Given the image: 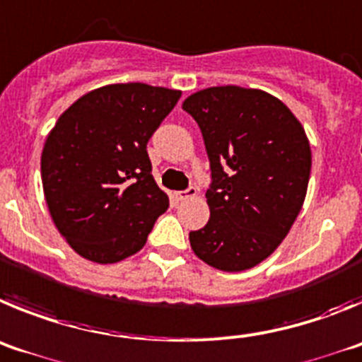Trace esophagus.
<instances>
[{"label": "esophagus", "mask_w": 362, "mask_h": 362, "mask_svg": "<svg viewBox=\"0 0 362 362\" xmlns=\"http://www.w3.org/2000/svg\"><path fill=\"white\" fill-rule=\"evenodd\" d=\"M194 194H197V189L189 187V189H185V191H177V193H173V198H175V202H184V200H187V198L194 197Z\"/></svg>", "instance_id": "esophagus-1"}]
</instances>
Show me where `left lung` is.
Instances as JSON below:
<instances>
[{"label": "left lung", "instance_id": "obj_1", "mask_svg": "<svg viewBox=\"0 0 362 362\" xmlns=\"http://www.w3.org/2000/svg\"><path fill=\"white\" fill-rule=\"evenodd\" d=\"M182 108L200 126L213 177L211 218L189 233L191 249L223 272L252 269L301 211L312 168L307 133L281 100L254 88H205Z\"/></svg>", "mask_w": 362, "mask_h": 362}]
</instances>
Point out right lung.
I'll return each instance as SVG.
<instances>
[{"mask_svg": "<svg viewBox=\"0 0 362 362\" xmlns=\"http://www.w3.org/2000/svg\"><path fill=\"white\" fill-rule=\"evenodd\" d=\"M180 95L144 83L108 84L77 99L48 133L41 155L45 198L79 256L103 265L128 258L168 211L146 146Z\"/></svg>", "mask_w": 362, "mask_h": 362, "instance_id": "1", "label": "right lung"}]
</instances>
